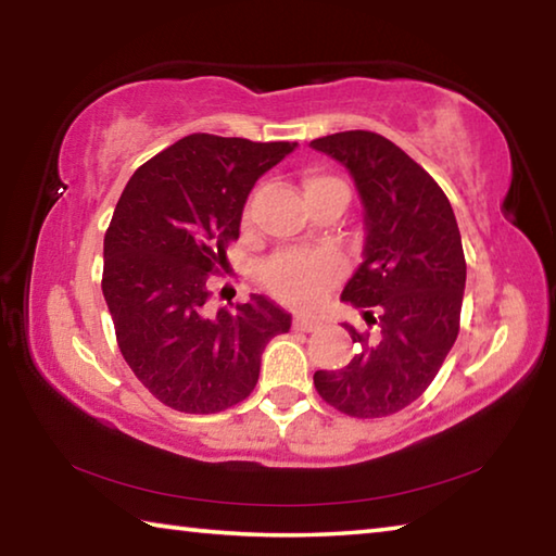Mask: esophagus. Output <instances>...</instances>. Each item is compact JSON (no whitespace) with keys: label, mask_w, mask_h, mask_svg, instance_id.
Listing matches in <instances>:
<instances>
[{"label":"esophagus","mask_w":556,"mask_h":556,"mask_svg":"<svg viewBox=\"0 0 556 556\" xmlns=\"http://www.w3.org/2000/svg\"><path fill=\"white\" fill-rule=\"evenodd\" d=\"M294 331H301V333H316V331H321V324H318L316 318L296 316V318H294Z\"/></svg>","instance_id":"obj_1"}]
</instances>
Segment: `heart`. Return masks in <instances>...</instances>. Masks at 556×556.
Segmentation results:
<instances>
[{
    "label": "heart",
    "instance_id": "heart-1",
    "mask_svg": "<svg viewBox=\"0 0 556 556\" xmlns=\"http://www.w3.org/2000/svg\"><path fill=\"white\" fill-rule=\"evenodd\" d=\"M306 193L324 191V188H343V184L333 176L326 174H308L304 178ZM341 265L331 255H304V252H294V255H281L271 260L265 267V281L267 287L275 291L277 296L291 301V304H308L321 291L331 285L338 277Z\"/></svg>",
    "mask_w": 556,
    "mask_h": 556
}]
</instances>
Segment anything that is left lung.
Segmentation results:
<instances>
[{
  "label": "left lung",
  "mask_w": 556,
  "mask_h": 556,
  "mask_svg": "<svg viewBox=\"0 0 556 556\" xmlns=\"http://www.w3.org/2000/svg\"><path fill=\"white\" fill-rule=\"evenodd\" d=\"M312 147L343 164L361 195L363 262L341 301L370 326L343 324L353 361L318 370L314 384L343 414L388 417L429 388L458 336L466 260L456 215L434 178L375 131H338Z\"/></svg>",
  "instance_id": "left-lung-1"
}]
</instances>
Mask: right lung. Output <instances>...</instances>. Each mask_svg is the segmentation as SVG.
<instances>
[{"label": "right lung", "mask_w": 556, "mask_h": 556, "mask_svg": "<svg viewBox=\"0 0 556 556\" xmlns=\"http://www.w3.org/2000/svg\"><path fill=\"white\" fill-rule=\"evenodd\" d=\"M296 142L191 135L139 166L105 235V294L119 351L172 409L213 414L255 390L262 351L291 316L262 294L211 314L205 287L240 238L252 186Z\"/></svg>", "instance_id": "add662e5"}]
</instances>
